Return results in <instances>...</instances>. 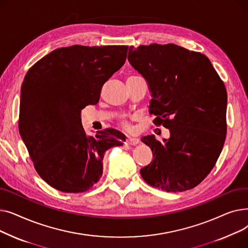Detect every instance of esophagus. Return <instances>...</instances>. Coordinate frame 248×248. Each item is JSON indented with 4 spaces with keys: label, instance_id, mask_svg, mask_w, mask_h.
<instances>
[{
    "label": "esophagus",
    "instance_id": "1",
    "mask_svg": "<svg viewBox=\"0 0 248 248\" xmlns=\"http://www.w3.org/2000/svg\"><path fill=\"white\" fill-rule=\"evenodd\" d=\"M140 142V139L137 138L136 136H127L126 138V144L131 145V146H135L138 145Z\"/></svg>",
    "mask_w": 248,
    "mask_h": 248
}]
</instances>
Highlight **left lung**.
<instances>
[{
    "label": "left lung",
    "instance_id": "left-lung-1",
    "mask_svg": "<svg viewBox=\"0 0 248 248\" xmlns=\"http://www.w3.org/2000/svg\"><path fill=\"white\" fill-rule=\"evenodd\" d=\"M127 60L148 83L153 123L170 131L163 142L154 135L141 138L153 160L140 176L167 192L194 188L210 173L225 141L223 81L204 54L175 44L131 46Z\"/></svg>",
    "mask_w": 248,
    "mask_h": 248
}]
</instances>
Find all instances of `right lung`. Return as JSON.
Segmentation results:
<instances>
[{
	"instance_id": "right-lung-1",
	"label": "right lung",
	"mask_w": 248,
	"mask_h": 248,
	"mask_svg": "<svg viewBox=\"0 0 248 248\" xmlns=\"http://www.w3.org/2000/svg\"><path fill=\"white\" fill-rule=\"evenodd\" d=\"M127 46L73 45L36 62L21 87L19 131L37 173L66 193L89 190L102 175L104 153L123 145L113 129L87 136L81 109L96 104L100 91L125 62Z\"/></svg>"
}]
</instances>
